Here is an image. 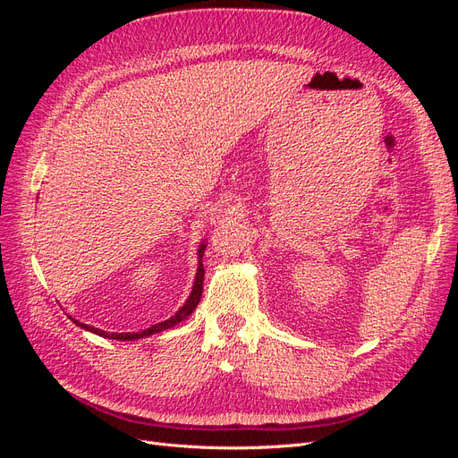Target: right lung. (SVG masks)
Wrapping results in <instances>:
<instances>
[{
	"label": "right lung",
	"instance_id": "right-lung-1",
	"mask_svg": "<svg viewBox=\"0 0 458 458\" xmlns=\"http://www.w3.org/2000/svg\"><path fill=\"white\" fill-rule=\"evenodd\" d=\"M204 250H206V244L202 242L200 248H199V269H197V276H195V284H192V290H191V296L187 298V301L183 303L182 308H179V311L165 318V321L162 323H157L152 325L145 330H140V332H105L101 328H95V327H89L86 323H80L76 321V318H72V321L80 327V328H86L89 332H93V335H99L103 338H110V340H140V338H145V336H150V335H157V332H162V330H168L175 325H179L182 321H185V318L197 310L199 301H200V296H202V283H204V266H202V256H204Z\"/></svg>",
	"mask_w": 458,
	"mask_h": 458
}]
</instances>
